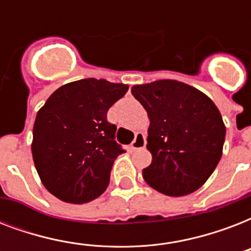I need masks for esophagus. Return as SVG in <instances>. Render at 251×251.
I'll return each mask as SVG.
<instances>
[{
  "label": "esophagus",
  "mask_w": 251,
  "mask_h": 251,
  "mask_svg": "<svg viewBox=\"0 0 251 251\" xmlns=\"http://www.w3.org/2000/svg\"><path fill=\"white\" fill-rule=\"evenodd\" d=\"M146 146V137L143 133H137L135 135V139L133 141V143L130 145V151H135V150L143 149Z\"/></svg>",
  "instance_id": "obj_1"
}]
</instances>
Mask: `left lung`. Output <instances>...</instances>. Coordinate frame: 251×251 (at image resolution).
Segmentation results:
<instances>
[{"label": "left lung", "instance_id": "left-lung-1", "mask_svg": "<svg viewBox=\"0 0 251 251\" xmlns=\"http://www.w3.org/2000/svg\"><path fill=\"white\" fill-rule=\"evenodd\" d=\"M131 94L150 118L147 150L152 161L142 172L146 182L171 197L198 190L223 155L226 125L218 106L178 80L135 84Z\"/></svg>", "mask_w": 251, "mask_h": 251}]
</instances>
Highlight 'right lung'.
Returning a JSON list of instances; mask_svg holds the SVG:
<instances>
[{
    "label": "right lung",
    "instance_id": "obj_1",
    "mask_svg": "<svg viewBox=\"0 0 251 251\" xmlns=\"http://www.w3.org/2000/svg\"><path fill=\"white\" fill-rule=\"evenodd\" d=\"M129 86L87 78L56 90L36 114L31 150L45 189L66 203L101 195L112 165L125 151L114 141L106 113Z\"/></svg>",
    "mask_w": 251,
    "mask_h": 251
}]
</instances>
